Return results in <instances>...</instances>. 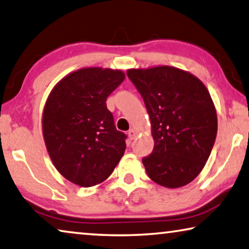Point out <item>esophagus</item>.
<instances>
[{"label": "esophagus", "mask_w": 249, "mask_h": 249, "mask_svg": "<svg viewBox=\"0 0 249 249\" xmlns=\"http://www.w3.org/2000/svg\"><path fill=\"white\" fill-rule=\"evenodd\" d=\"M127 134H128V137H129V139H131V140H134V139H135V137L137 136V132H136L134 128L129 129Z\"/></svg>", "instance_id": "obj_1"}]
</instances>
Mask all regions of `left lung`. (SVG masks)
Returning <instances> with one entry per match:
<instances>
[{
	"instance_id": "8db88e82",
	"label": "left lung",
	"mask_w": 249,
	"mask_h": 249,
	"mask_svg": "<svg viewBox=\"0 0 249 249\" xmlns=\"http://www.w3.org/2000/svg\"><path fill=\"white\" fill-rule=\"evenodd\" d=\"M127 76L143 97L151 120L154 149L143 159L153 181L178 188L194 180L211 155L217 114L204 83L168 65L129 69Z\"/></svg>"
}]
</instances>
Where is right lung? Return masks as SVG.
Returning a JSON list of instances; mask_svg holds the SVG:
<instances>
[{
    "label": "right lung",
    "mask_w": 249,
    "mask_h": 249,
    "mask_svg": "<svg viewBox=\"0 0 249 249\" xmlns=\"http://www.w3.org/2000/svg\"><path fill=\"white\" fill-rule=\"evenodd\" d=\"M124 80L121 70L83 68L63 77L47 97L42 115L47 153L75 185L103 183L124 155L126 135L117 131L106 106Z\"/></svg>",
    "instance_id": "add662e5"
}]
</instances>
